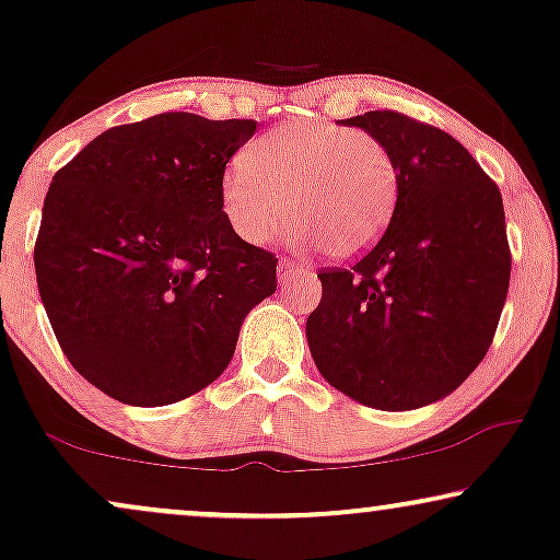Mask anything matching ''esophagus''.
I'll use <instances>...</instances> for the list:
<instances>
[{
	"instance_id": "1",
	"label": "esophagus",
	"mask_w": 560,
	"mask_h": 560,
	"mask_svg": "<svg viewBox=\"0 0 560 560\" xmlns=\"http://www.w3.org/2000/svg\"><path fill=\"white\" fill-rule=\"evenodd\" d=\"M298 275H308V265L298 262V259H293V257L280 259V267H278V282H280V285H288V282L298 278Z\"/></svg>"
}]
</instances>
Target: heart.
Returning a JSON list of instances; mask_svg holds the SVG:
<instances>
[{"mask_svg":"<svg viewBox=\"0 0 560 560\" xmlns=\"http://www.w3.org/2000/svg\"><path fill=\"white\" fill-rule=\"evenodd\" d=\"M295 219L290 240L349 259L380 242L397 203V163L364 129L295 121L259 137L226 167L221 206L229 226L265 244Z\"/></svg>","mask_w":560,"mask_h":560,"instance_id":"1","label":"heart"}]
</instances>
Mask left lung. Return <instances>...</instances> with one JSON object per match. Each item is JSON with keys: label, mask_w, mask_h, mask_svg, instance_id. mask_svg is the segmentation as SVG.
Masks as SVG:
<instances>
[{"label": "left lung", "mask_w": 560, "mask_h": 560, "mask_svg": "<svg viewBox=\"0 0 560 560\" xmlns=\"http://www.w3.org/2000/svg\"><path fill=\"white\" fill-rule=\"evenodd\" d=\"M341 121L393 152L397 203L354 267L320 270L305 336L328 385L366 408L416 410L454 393L494 339L512 265L502 196L439 127L389 109Z\"/></svg>", "instance_id": "8db88e82"}]
</instances>
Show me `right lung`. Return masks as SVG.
Instances as JSON below:
<instances>
[{
    "mask_svg": "<svg viewBox=\"0 0 560 560\" xmlns=\"http://www.w3.org/2000/svg\"><path fill=\"white\" fill-rule=\"evenodd\" d=\"M255 119L188 112L106 129L52 175L35 275L73 370L158 408L211 385L278 259L229 226L221 178Z\"/></svg>",
    "mask_w": 560,
    "mask_h": 560,
    "instance_id": "right-lung-1",
    "label": "right lung"
}]
</instances>
